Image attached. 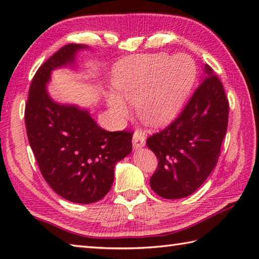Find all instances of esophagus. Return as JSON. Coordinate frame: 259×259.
Here are the masks:
<instances>
[{
    "label": "esophagus",
    "instance_id": "obj_1",
    "mask_svg": "<svg viewBox=\"0 0 259 259\" xmlns=\"http://www.w3.org/2000/svg\"><path fill=\"white\" fill-rule=\"evenodd\" d=\"M133 145L135 150H139L145 146V134L142 130H136L133 137Z\"/></svg>",
    "mask_w": 259,
    "mask_h": 259
}]
</instances>
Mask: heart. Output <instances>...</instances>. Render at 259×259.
<instances>
[{
	"instance_id": "heart-1",
	"label": "heart",
	"mask_w": 259,
	"mask_h": 259,
	"mask_svg": "<svg viewBox=\"0 0 259 259\" xmlns=\"http://www.w3.org/2000/svg\"><path fill=\"white\" fill-rule=\"evenodd\" d=\"M195 75V63L187 55L170 58L159 54L124 59L114 67L113 85L117 95L107 96L108 107L115 115H124L123 99L135 104L144 123L161 125L182 108Z\"/></svg>"
}]
</instances>
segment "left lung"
Masks as SVG:
<instances>
[{"label": "left lung", "mask_w": 259, "mask_h": 259, "mask_svg": "<svg viewBox=\"0 0 259 259\" xmlns=\"http://www.w3.org/2000/svg\"><path fill=\"white\" fill-rule=\"evenodd\" d=\"M203 72V81L177 119L147 138V147L159 161L150 184L161 198L191 195L217 164L229 123V100L212 68L205 64Z\"/></svg>", "instance_id": "8db88e82"}]
</instances>
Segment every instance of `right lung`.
<instances>
[{"instance_id": "add662e5", "label": "right lung", "mask_w": 259, "mask_h": 259, "mask_svg": "<svg viewBox=\"0 0 259 259\" xmlns=\"http://www.w3.org/2000/svg\"><path fill=\"white\" fill-rule=\"evenodd\" d=\"M83 45H67L37 69L30 83L25 124L41 174L74 203H93L111 190L114 168L133 151V134L100 128L87 109L56 103L47 90L51 72L75 61Z\"/></svg>"}]
</instances>
